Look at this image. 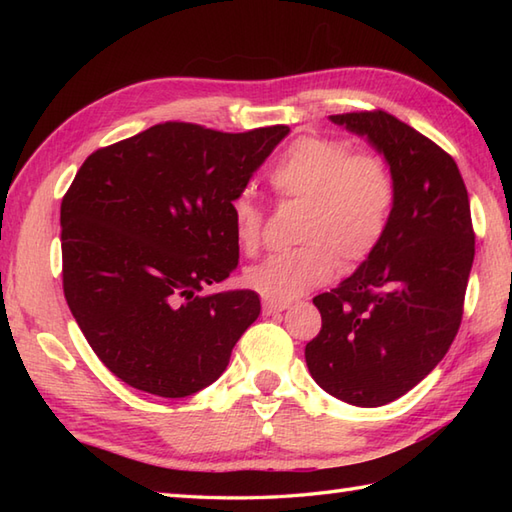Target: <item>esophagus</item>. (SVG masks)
<instances>
[{"label": "esophagus", "mask_w": 512, "mask_h": 512, "mask_svg": "<svg viewBox=\"0 0 512 512\" xmlns=\"http://www.w3.org/2000/svg\"><path fill=\"white\" fill-rule=\"evenodd\" d=\"M284 310H288V303H277V301H268V299L262 303V312L266 314V317H270V314H279Z\"/></svg>", "instance_id": "34e87169"}]
</instances>
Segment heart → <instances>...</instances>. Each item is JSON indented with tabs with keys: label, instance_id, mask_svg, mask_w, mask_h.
<instances>
[{
	"label": "heart",
	"instance_id": "obj_1",
	"mask_svg": "<svg viewBox=\"0 0 512 512\" xmlns=\"http://www.w3.org/2000/svg\"><path fill=\"white\" fill-rule=\"evenodd\" d=\"M279 202H301L299 248L246 268L250 290L268 301L288 303L319 288L343 266L363 264L383 242L396 204V180L376 151H354L345 138L301 136L268 171ZM235 239L253 255L262 244L264 211L250 193L231 202Z\"/></svg>",
	"mask_w": 512,
	"mask_h": 512
}]
</instances>
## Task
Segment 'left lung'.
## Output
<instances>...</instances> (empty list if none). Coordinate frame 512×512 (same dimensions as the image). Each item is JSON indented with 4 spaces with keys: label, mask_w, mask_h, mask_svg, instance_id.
<instances>
[{
    "label": "left lung",
    "mask_w": 512,
    "mask_h": 512,
    "mask_svg": "<svg viewBox=\"0 0 512 512\" xmlns=\"http://www.w3.org/2000/svg\"><path fill=\"white\" fill-rule=\"evenodd\" d=\"M389 162L396 204L383 242L352 277L312 301L321 330L306 345L312 378L356 407L407 394L460 330L475 233L455 160L383 110L330 116Z\"/></svg>",
    "instance_id": "1"
}]
</instances>
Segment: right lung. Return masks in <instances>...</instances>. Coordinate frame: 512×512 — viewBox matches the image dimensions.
<instances>
[{
    "mask_svg": "<svg viewBox=\"0 0 512 512\" xmlns=\"http://www.w3.org/2000/svg\"><path fill=\"white\" fill-rule=\"evenodd\" d=\"M288 132L167 121L96 149L76 171L61 200L63 295L129 387L195 394L259 317L253 290L198 292L237 268L231 202Z\"/></svg>",
    "mask_w": 512,
    "mask_h": 512,
    "instance_id": "add662e5",
    "label": "right lung"
}]
</instances>
